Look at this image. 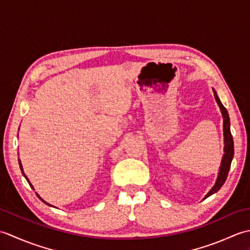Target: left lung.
Masks as SVG:
<instances>
[{
	"instance_id": "8db88e82",
	"label": "left lung",
	"mask_w": 250,
	"mask_h": 250,
	"mask_svg": "<svg viewBox=\"0 0 250 250\" xmlns=\"http://www.w3.org/2000/svg\"><path fill=\"white\" fill-rule=\"evenodd\" d=\"M214 90V89H213ZM214 95H215V100L217 104H218L219 108L221 110L222 117H224V137H225V148H224V156H222V160H221V166L219 167V172H218V177H217L216 183L214 185V187L209 190V192L205 195V198H208L209 195L213 193L217 192L221 187L222 185L225 184L228 173H229V169L231 167V162L233 156H234V144H233V137L231 134V130H230V118H229V114H228V110L222 103L220 102V100L217 95L216 91L214 90Z\"/></svg>"
}]
</instances>
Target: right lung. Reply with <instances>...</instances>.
<instances>
[{"label": "right lung", "instance_id": "obj_1", "mask_svg": "<svg viewBox=\"0 0 250 250\" xmlns=\"http://www.w3.org/2000/svg\"><path fill=\"white\" fill-rule=\"evenodd\" d=\"M18 161H19V166H20V169H21V172H22V175H23V176H24V177H25V179H26V180H28V183H29V185H30V186H31V188H32V189H33V190H34V188H33V186H32V184H31V183H30V182H29V178H28V177H26V176H25V174H24V173H23V168H22V166H21V162H20V159H18ZM36 195H37V196H39V198H40V200H42V201H43V202H44V203H45V204H47V205H49V206H52V205H50V204H49V203H47V202H45V201H44V200H43V199H42V198H41V196H40V195H39V194H37V193H36ZM52 207H55V206H52Z\"/></svg>", "mask_w": 250, "mask_h": 250}]
</instances>
